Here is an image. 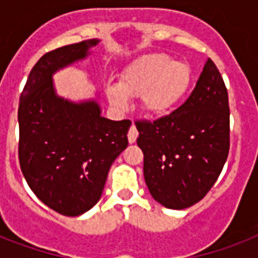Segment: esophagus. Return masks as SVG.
Returning <instances> with one entry per match:
<instances>
[{
  "instance_id": "obj_1",
  "label": "esophagus",
  "mask_w": 258,
  "mask_h": 258,
  "mask_svg": "<svg viewBox=\"0 0 258 258\" xmlns=\"http://www.w3.org/2000/svg\"><path fill=\"white\" fill-rule=\"evenodd\" d=\"M138 135H139V133H138L137 127L133 124L128 130V142H130V143H134V142L137 141Z\"/></svg>"
}]
</instances>
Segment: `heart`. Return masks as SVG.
Here are the masks:
<instances>
[{"label":"heart","instance_id":"b5f03b06","mask_svg":"<svg viewBox=\"0 0 258 258\" xmlns=\"http://www.w3.org/2000/svg\"><path fill=\"white\" fill-rule=\"evenodd\" d=\"M192 71L186 62H176L167 54L154 53L139 58L130 67L119 88L108 87L109 103L117 108L127 107L125 96H141L143 107L151 113L174 108L191 84Z\"/></svg>","mask_w":258,"mask_h":258}]
</instances>
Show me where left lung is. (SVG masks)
<instances>
[{"mask_svg":"<svg viewBox=\"0 0 258 258\" xmlns=\"http://www.w3.org/2000/svg\"><path fill=\"white\" fill-rule=\"evenodd\" d=\"M228 89L208 58L187 100L155 120H135L145 155V180L169 209L200 202L218 179L230 147Z\"/></svg>","mask_w":258,"mask_h":258,"instance_id":"obj_1","label":"left lung"}]
</instances>
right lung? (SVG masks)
<instances>
[{
	"instance_id": "1",
	"label": "right lung",
	"mask_w": 258,
	"mask_h": 258,
	"mask_svg": "<svg viewBox=\"0 0 258 258\" xmlns=\"http://www.w3.org/2000/svg\"><path fill=\"white\" fill-rule=\"evenodd\" d=\"M97 42L44 54L20 96V167L38 200L62 216H80L96 205L109 167L128 145V119L109 120L100 116L96 101L75 104L54 93L52 75L86 57Z\"/></svg>"
}]
</instances>
